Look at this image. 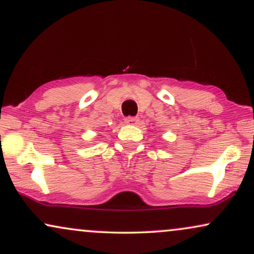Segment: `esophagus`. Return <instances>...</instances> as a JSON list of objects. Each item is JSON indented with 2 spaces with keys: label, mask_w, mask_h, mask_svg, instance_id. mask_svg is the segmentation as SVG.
<instances>
[{
  "label": "esophagus",
  "mask_w": 254,
  "mask_h": 254,
  "mask_svg": "<svg viewBox=\"0 0 254 254\" xmlns=\"http://www.w3.org/2000/svg\"><path fill=\"white\" fill-rule=\"evenodd\" d=\"M125 123L129 124V125H136L137 123H138V117H131V116H129V117H127L124 119Z\"/></svg>",
  "instance_id": "obj_1"
}]
</instances>
